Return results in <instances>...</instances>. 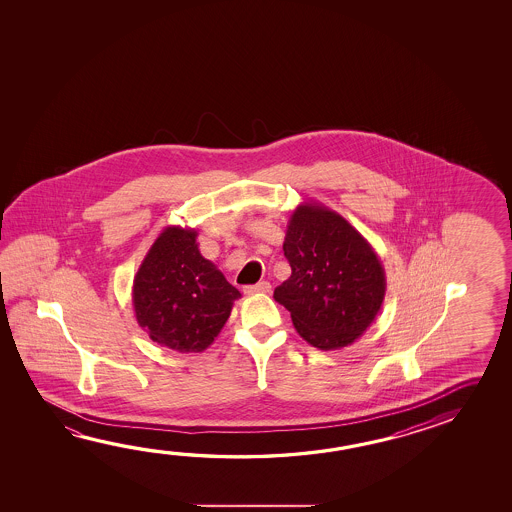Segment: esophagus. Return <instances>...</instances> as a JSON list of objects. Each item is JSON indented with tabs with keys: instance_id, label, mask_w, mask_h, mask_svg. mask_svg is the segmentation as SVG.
<instances>
[{
	"instance_id": "34e87169",
	"label": "esophagus",
	"mask_w": 512,
	"mask_h": 512,
	"mask_svg": "<svg viewBox=\"0 0 512 512\" xmlns=\"http://www.w3.org/2000/svg\"><path fill=\"white\" fill-rule=\"evenodd\" d=\"M243 291L246 295H266L271 291V284L269 282H259L255 286H244Z\"/></svg>"
}]
</instances>
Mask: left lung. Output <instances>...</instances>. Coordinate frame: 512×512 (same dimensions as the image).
I'll use <instances>...</instances> for the list:
<instances>
[{"mask_svg": "<svg viewBox=\"0 0 512 512\" xmlns=\"http://www.w3.org/2000/svg\"><path fill=\"white\" fill-rule=\"evenodd\" d=\"M284 255L291 277L273 298L291 313L296 332L320 350L358 340L385 300L381 260L345 217L318 201H304L287 221Z\"/></svg>", "mask_w": 512, "mask_h": 512, "instance_id": "left-lung-1", "label": "left lung"}]
</instances>
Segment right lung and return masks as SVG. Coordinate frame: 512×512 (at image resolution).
Returning a JSON list of instances; mask_svg holds the SVG:
<instances>
[{"label": "right lung", "instance_id": "right-lung-1", "mask_svg": "<svg viewBox=\"0 0 512 512\" xmlns=\"http://www.w3.org/2000/svg\"><path fill=\"white\" fill-rule=\"evenodd\" d=\"M196 239L194 228H163L133 280L138 325L158 345L183 354L208 349L241 298Z\"/></svg>", "mask_w": 512, "mask_h": 512}]
</instances>
